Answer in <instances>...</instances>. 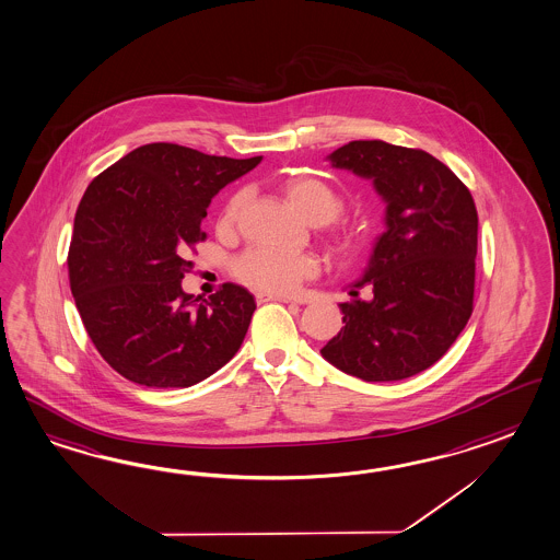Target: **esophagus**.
Returning a JSON list of instances; mask_svg holds the SVG:
<instances>
[{
    "instance_id": "34e87169",
    "label": "esophagus",
    "mask_w": 560,
    "mask_h": 560,
    "mask_svg": "<svg viewBox=\"0 0 560 560\" xmlns=\"http://www.w3.org/2000/svg\"><path fill=\"white\" fill-rule=\"evenodd\" d=\"M257 301H259V303H265V301H281V303H293V299L285 298V295H265V293L257 295Z\"/></svg>"
}]
</instances>
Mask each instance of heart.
Listing matches in <instances>:
<instances>
[{"label": "heart", "mask_w": 560, "mask_h": 560, "mask_svg": "<svg viewBox=\"0 0 560 560\" xmlns=\"http://www.w3.org/2000/svg\"><path fill=\"white\" fill-rule=\"evenodd\" d=\"M283 199L311 224H329L343 212V199L336 188L313 176H289L281 183ZM247 195L238 192L224 209L223 223H235L243 211ZM337 250L351 255L360 249L358 236L339 235ZM319 262L307 253H281L271 249H250L235 262V275L245 285L262 293H291L305 279L317 273Z\"/></svg>", "instance_id": "heart-1"}]
</instances>
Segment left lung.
<instances>
[{"label":"left lung","mask_w":560,"mask_h":560,"mask_svg":"<svg viewBox=\"0 0 560 560\" xmlns=\"http://www.w3.org/2000/svg\"><path fill=\"white\" fill-rule=\"evenodd\" d=\"M334 168L372 180L386 202L343 327L322 355L363 382H398L428 370L472 315L478 212L460 178L423 150L351 140L327 156ZM372 285L374 298L357 299Z\"/></svg>","instance_id":"8db88e82"}]
</instances>
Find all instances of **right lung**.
Masks as SVG:
<instances>
[{"label":"right lung","instance_id":"right-lung-1","mask_svg":"<svg viewBox=\"0 0 560 560\" xmlns=\"http://www.w3.org/2000/svg\"><path fill=\"white\" fill-rule=\"evenodd\" d=\"M262 156L226 159L154 142L98 174L78 205L68 253L70 287L88 336L126 380L190 387L233 360L255 298L224 283L209 299L188 295V249L212 197Z\"/></svg>","mask_w":560,"mask_h":560}]
</instances>
